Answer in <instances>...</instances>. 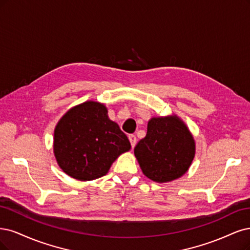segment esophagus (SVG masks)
<instances>
[{
    "mask_svg": "<svg viewBox=\"0 0 250 250\" xmlns=\"http://www.w3.org/2000/svg\"><path fill=\"white\" fill-rule=\"evenodd\" d=\"M128 139H129V142H130V144H131V147L134 148L135 145H136V136L133 135V134H129Z\"/></svg>",
    "mask_w": 250,
    "mask_h": 250,
    "instance_id": "esophagus-1",
    "label": "esophagus"
}]
</instances>
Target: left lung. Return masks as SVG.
<instances>
[{
	"instance_id": "1",
	"label": "left lung",
	"mask_w": 250,
	"mask_h": 250,
	"mask_svg": "<svg viewBox=\"0 0 250 250\" xmlns=\"http://www.w3.org/2000/svg\"><path fill=\"white\" fill-rule=\"evenodd\" d=\"M143 174L157 183L182 177L195 155V142L187 125L177 115L153 117L147 134L134 148Z\"/></svg>"
}]
</instances>
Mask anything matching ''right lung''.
<instances>
[{
    "mask_svg": "<svg viewBox=\"0 0 250 250\" xmlns=\"http://www.w3.org/2000/svg\"><path fill=\"white\" fill-rule=\"evenodd\" d=\"M131 149L126 134L103 103L89 100L68 109L54 132V154L65 174L79 181L104 176L120 155Z\"/></svg>",
    "mask_w": 250,
    "mask_h": 250,
    "instance_id": "right-lung-1",
    "label": "right lung"
}]
</instances>
